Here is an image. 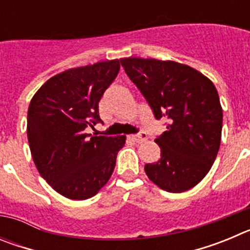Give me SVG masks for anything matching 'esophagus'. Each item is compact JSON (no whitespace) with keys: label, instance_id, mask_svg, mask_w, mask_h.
<instances>
[{"label":"esophagus","instance_id":"obj_1","mask_svg":"<svg viewBox=\"0 0 250 250\" xmlns=\"http://www.w3.org/2000/svg\"><path fill=\"white\" fill-rule=\"evenodd\" d=\"M129 138L131 139L132 141L138 143V144H141V143H144V141L146 140L147 136H146V134H145V132H140V134H135V135H130Z\"/></svg>","mask_w":250,"mask_h":250}]
</instances>
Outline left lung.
I'll return each instance as SVG.
<instances>
[{
  "mask_svg": "<svg viewBox=\"0 0 250 250\" xmlns=\"http://www.w3.org/2000/svg\"><path fill=\"white\" fill-rule=\"evenodd\" d=\"M155 119L167 121L155 139L160 159L145 165L147 178L169 193L195 187L209 173L222 140L223 110L215 86L202 72L175 61L120 59Z\"/></svg>",
  "mask_w": 250,
  "mask_h": 250,
  "instance_id": "obj_1",
  "label": "left lung"
}]
</instances>
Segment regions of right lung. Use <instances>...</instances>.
Segmentation results:
<instances>
[{
  "mask_svg": "<svg viewBox=\"0 0 250 250\" xmlns=\"http://www.w3.org/2000/svg\"><path fill=\"white\" fill-rule=\"evenodd\" d=\"M120 70L119 60L68 68L43 83L31 100L27 139L39 173L68 199L85 200L109 182L126 136H92L99 101Z\"/></svg>",
  "mask_w": 250,
  "mask_h": 250,
  "instance_id": "obj_1",
  "label": "right lung"
}]
</instances>
